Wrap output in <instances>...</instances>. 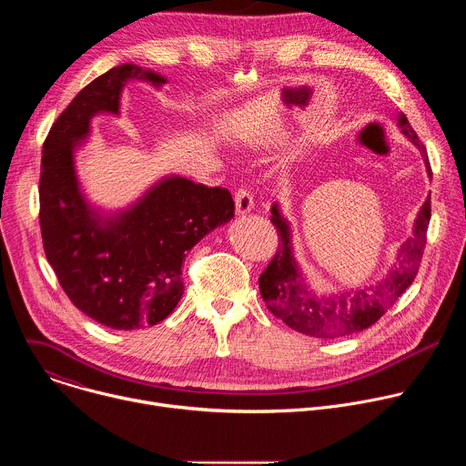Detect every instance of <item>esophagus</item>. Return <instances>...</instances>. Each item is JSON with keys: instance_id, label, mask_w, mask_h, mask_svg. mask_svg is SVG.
I'll use <instances>...</instances> for the list:
<instances>
[{"instance_id": "34e87169", "label": "esophagus", "mask_w": 466, "mask_h": 466, "mask_svg": "<svg viewBox=\"0 0 466 466\" xmlns=\"http://www.w3.org/2000/svg\"><path fill=\"white\" fill-rule=\"evenodd\" d=\"M234 203H236V212L238 214H247L252 210L254 207V198L252 193L247 186H239L234 193Z\"/></svg>"}]
</instances>
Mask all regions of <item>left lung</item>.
<instances>
[{
    "mask_svg": "<svg viewBox=\"0 0 466 466\" xmlns=\"http://www.w3.org/2000/svg\"><path fill=\"white\" fill-rule=\"evenodd\" d=\"M398 125L420 149L431 177L426 147L419 140L406 114L398 116ZM271 214V223L279 232V248L268 268L259 275L258 284L261 299L277 317H280L289 328L300 331V334L309 338H339L372 326L413 284L426 248L431 198L428 197L422 205L415 221L413 238L402 245L400 252H398V265L389 273V277L376 288L358 289L336 299H317L311 291H308L304 279L299 273V265L291 254L289 227L275 205Z\"/></svg>",
    "mask_w": 466,
    "mask_h": 466,
    "instance_id": "left-lung-1",
    "label": "left lung"
}]
</instances>
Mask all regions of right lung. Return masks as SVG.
I'll return each mask as SVG.
<instances>
[{
  "mask_svg": "<svg viewBox=\"0 0 466 466\" xmlns=\"http://www.w3.org/2000/svg\"><path fill=\"white\" fill-rule=\"evenodd\" d=\"M128 79L166 83L137 64H121L86 85L47 132L38 184L44 252L60 288L77 309L114 329L164 320L184 293L186 252L234 216L228 189L180 177L160 182L105 225L85 205L72 149L88 135L96 112H117Z\"/></svg>",
  "mask_w": 466,
  "mask_h": 466,
  "instance_id": "1",
  "label": "right lung"
}]
</instances>
